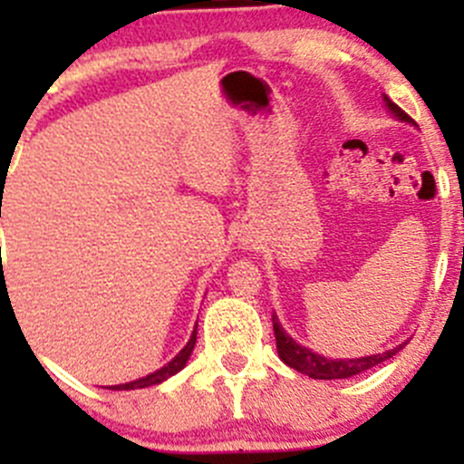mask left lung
Masks as SVG:
<instances>
[{
	"mask_svg": "<svg viewBox=\"0 0 464 464\" xmlns=\"http://www.w3.org/2000/svg\"><path fill=\"white\" fill-rule=\"evenodd\" d=\"M383 102H386L388 111H391L397 121H401V123H413V119H411V116L406 114L401 107H397L391 98L383 96ZM274 334H276V348H278V357L283 359L289 368H294V371L303 372V375H307L312 379L354 377V375H359V372L371 371V368H375L377 363L391 359L392 354H397L406 343H409V341H404V343H400L397 348L386 350V353H379V354H368V357L327 359V357H323V354L312 353V350L305 348V345L296 343V341H294L292 336L285 332V327L280 325L278 316L276 314H274Z\"/></svg>",
	"mask_w": 464,
	"mask_h": 464,
	"instance_id": "1",
	"label": "left lung"
}]
</instances>
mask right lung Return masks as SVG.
<instances>
[{
    "label": "right lung",
    "mask_w": 464,
    "mask_h": 464,
    "mask_svg": "<svg viewBox=\"0 0 464 464\" xmlns=\"http://www.w3.org/2000/svg\"><path fill=\"white\" fill-rule=\"evenodd\" d=\"M195 341H198V325H195L193 334H190V339H188V343H186L184 348L179 350V354H177V357L172 359V362H168L166 366H161V368H159V371L150 372V375H145L141 379H134V382L119 383V386H110V388H111V391H134V388H148V386H157V383L166 382L168 377L177 375V372H179L181 368H184L186 363H188L190 353H193V348H195Z\"/></svg>",
    "instance_id": "right-lung-1"
}]
</instances>
